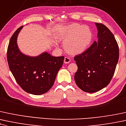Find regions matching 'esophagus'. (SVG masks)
<instances>
[{
    "label": "esophagus",
    "mask_w": 126,
    "mask_h": 126,
    "mask_svg": "<svg viewBox=\"0 0 126 126\" xmlns=\"http://www.w3.org/2000/svg\"><path fill=\"white\" fill-rule=\"evenodd\" d=\"M70 59L69 58V57H64V63H66V64H67V63H69L70 62Z\"/></svg>",
    "instance_id": "obj_1"
}]
</instances>
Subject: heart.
I'll return each mask as SVG.
<instances>
[{
    "label": "heart",
    "instance_id": "b5f03b06",
    "mask_svg": "<svg viewBox=\"0 0 126 126\" xmlns=\"http://www.w3.org/2000/svg\"><path fill=\"white\" fill-rule=\"evenodd\" d=\"M58 38L64 43V49L68 53L76 55L83 53L90 44L92 32L86 26L73 23L58 34Z\"/></svg>",
    "mask_w": 126,
    "mask_h": 126
}]
</instances>
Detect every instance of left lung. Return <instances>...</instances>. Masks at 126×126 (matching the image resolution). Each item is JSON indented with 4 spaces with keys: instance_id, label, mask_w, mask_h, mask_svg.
<instances>
[{
    "instance_id": "left-lung-1",
    "label": "left lung",
    "mask_w": 126,
    "mask_h": 126,
    "mask_svg": "<svg viewBox=\"0 0 126 126\" xmlns=\"http://www.w3.org/2000/svg\"><path fill=\"white\" fill-rule=\"evenodd\" d=\"M98 40L89 48L76 56L78 69L75 82L81 90L94 93L108 85L119 61V50L114 35L105 25L95 23Z\"/></svg>"
}]
</instances>
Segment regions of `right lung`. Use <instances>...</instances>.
I'll return each instance as SVG.
<instances>
[{"label": "right lung", "mask_w": 126, "mask_h": 126, "mask_svg": "<svg viewBox=\"0 0 126 126\" xmlns=\"http://www.w3.org/2000/svg\"><path fill=\"white\" fill-rule=\"evenodd\" d=\"M23 27L18 28L10 39L7 51L9 67L23 90L32 94H43L53 85L64 57L52 56L47 52L35 57L22 53L17 39Z\"/></svg>", "instance_id": "right-lung-1"}]
</instances>
